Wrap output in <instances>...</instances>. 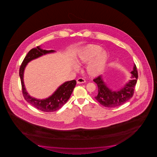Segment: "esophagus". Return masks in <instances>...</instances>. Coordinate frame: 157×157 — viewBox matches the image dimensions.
Returning a JSON list of instances; mask_svg holds the SVG:
<instances>
[{
    "mask_svg": "<svg viewBox=\"0 0 157 157\" xmlns=\"http://www.w3.org/2000/svg\"><path fill=\"white\" fill-rule=\"evenodd\" d=\"M86 82V80L83 78H79L77 80V83H83Z\"/></svg>",
    "mask_w": 157,
    "mask_h": 157,
    "instance_id": "1",
    "label": "esophagus"
}]
</instances>
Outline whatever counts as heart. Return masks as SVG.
Segmentation results:
<instances>
[{"mask_svg": "<svg viewBox=\"0 0 157 157\" xmlns=\"http://www.w3.org/2000/svg\"><path fill=\"white\" fill-rule=\"evenodd\" d=\"M108 60V54L97 45L90 44L86 46L80 52L77 62L80 64H86L93 61L88 65L87 72L91 76H97L101 74Z\"/></svg>", "mask_w": 157, "mask_h": 157, "instance_id": "b5f03b06", "label": "heart"}]
</instances>
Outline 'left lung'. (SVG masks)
Returning a JSON list of instances; mask_svg holds the SVG:
<instances>
[{"label":"left lung","instance_id":"1","mask_svg":"<svg viewBox=\"0 0 157 157\" xmlns=\"http://www.w3.org/2000/svg\"><path fill=\"white\" fill-rule=\"evenodd\" d=\"M132 74V80L126 84L124 87L117 91H113L107 87L101 75L93 79L98 87L97 96L94 98L99 103L105 107L113 108L120 106L132 97L134 90L138 78V71L136 65Z\"/></svg>","mask_w":157,"mask_h":157}]
</instances>
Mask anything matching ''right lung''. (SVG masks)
<instances>
[{
    "label": "right lung",
    "mask_w": 157,
    "mask_h": 157,
    "mask_svg": "<svg viewBox=\"0 0 157 157\" xmlns=\"http://www.w3.org/2000/svg\"><path fill=\"white\" fill-rule=\"evenodd\" d=\"M55 51L53 50H43L40 48V46H38L36 48H33L29 52L24 58L19 70V75L21 83L22 91L24 98L32 106L42 112H53L60 109L70 98V97L76 84V80L67 81L60 86L51 97L45 99H37L32 98V97L28 94L25 87L23 80L24 70L27 64L33 59L37 58L45 54L53 53Z\"/></svg>",
    "instance_id": "add662e5"
}]
</instances>
